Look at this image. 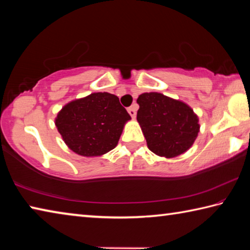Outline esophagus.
Instances as JSON below:
<instances>
[{"label": "esophagus", "mask_w": 250, "mask_h": 250, "mask_svg": "<svg viewBox=\"0 0 250 250\" xmlns=\"http://www.w3.org/2000/svg\"><path fill=\"white\" fill-rule=\"evenodd\" d=\"M128 112H129V115L131 116V118H135V116H137V110H135V105H132V107H130V108H128Z\"/></svg>", "instance_id": "obj_1"}]
</instances>
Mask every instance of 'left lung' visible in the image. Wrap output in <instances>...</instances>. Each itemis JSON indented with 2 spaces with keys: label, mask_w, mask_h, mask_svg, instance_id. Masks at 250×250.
<instances>
[{
  "label": "left lung",
  "mask_w": 250,
  "mask_h": 250,
  "mask_svg": "<svg viewBox=\"0 0 250 250\" xmlns=\"http://www.w3.org/2000/svg\"><path fill=\"white\" fill-rule=\"evenodd\" d=\"M137 103L140 105L137 120L153 153L175 158L193 146L200 125L188 104L160 92H145Z\"/></svg>",
  "instance_id": "obj_1"
}]
</instances>
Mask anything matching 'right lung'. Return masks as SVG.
Here are the masks:
<instances>
[{"label": "right lung", "mask_w": 250, "mask_h": 250, "mask_svg": "<svg viewBox=\"0 0 250 250\" xmlns=\"http://www.w3.org/2000/svg\"><path fill=\"white\" fill-rule=\"evenodd\" d=\"M131 117L109 92H94L70 101L55 119L67 146L83 156H98L115 149Z\"/></svg>", "instance_id": "obj_1"}]
</instances>
